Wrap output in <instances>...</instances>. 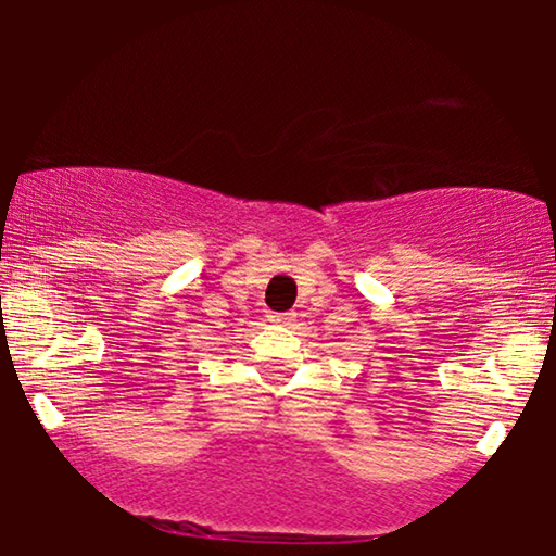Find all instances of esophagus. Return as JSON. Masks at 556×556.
<instances>
[{"instance_id": "esophagus-1", "label": "esophagus", "mask_w": 556, "mask_h": 556, "mask_svg": "<svg viewBox=\"0 0 556 556\" xmlns=\"http://www.w3.org/2000/svg\"><path fill=\"white\" fill-rule=\"evenodd\" d=\"M273 324H291L293 321V314H270L268 316Z\"/></svg>"}]
</instances>
